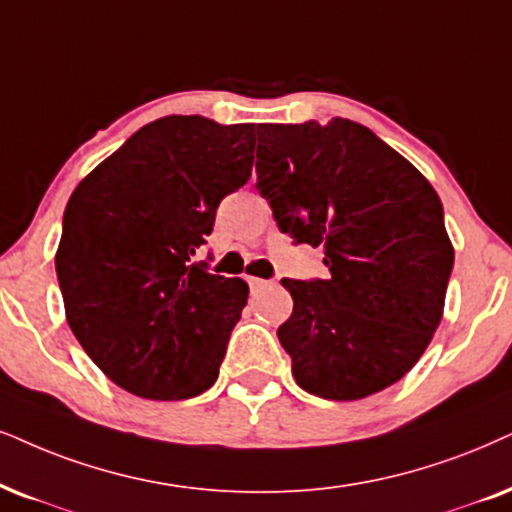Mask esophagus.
<instances>
[{
  "mask_svg": "<svg viewBox=\"0 0 512 512\" xmlns=\"http://www.w3.org/2000/svg\"><path fill=\"white\" fill-rule=\"evenodd\" d=\"M248 283H250V288H252V290H257V288H264V286H269V281H267V278H257V276H250V278H248Z\"/></svg>",
  "mask_w": 512,
  "mask_h": 512,
  "instance_id": "esophagus-1",
  "label": "esophagus"
}]
</instances>
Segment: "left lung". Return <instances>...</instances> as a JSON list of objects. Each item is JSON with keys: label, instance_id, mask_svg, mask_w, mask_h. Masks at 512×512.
Here are the masks:
<instances>
[{"label": "left lung", "instance_id": "obj_1", "mask_svg": "<svg viewBox=\"0 0 512 512\" xmlns=\"http://www.w3.org/2000/svg\"><path fill=\"white\" fill-rule=\"evenodd\" d=\"M257 189L278 229L323 248L326 278L293 281L278 340L297 385L333 401L397 383L430 345L454 269L442 200L359 122L257 127Z\"/></svg>", "mask_w": 512, "mask_h": 512}]
</instances>
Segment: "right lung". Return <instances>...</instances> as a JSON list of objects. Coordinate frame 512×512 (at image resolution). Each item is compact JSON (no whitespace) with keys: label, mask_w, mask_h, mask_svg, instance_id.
<instances>
[{"label":"right lung","mask_w":512,"mask_h":512,"mask_svg":"<svg viewBox=\"0 0 512 512\" xmlns=\"http://www.w3.org/2000/svg\"><path fill=\"white\" fill-rule=\"evenodd\" d=\"M252 153L255 125L167 115L70 196L56 252L66 319L122 390L179 401L215 385L250 290L196 255L222 198L250 179Z\"/></svg>","instance_id":"1"}]
</instances>
